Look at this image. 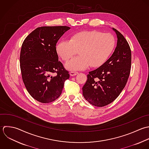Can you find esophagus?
<instances>
[{"mask_svg":"<svg viewBox=\"0 0 149 149\" xmlns=\"http://www.w3.org/2000/svg\"><path fill=\"white\" fill-rule=\"evenodd\" d=\"M78 74V72H77V71H71L70 73L71 76H75V75H77Z\"/></svg>","mask_w":149,"mask_h":149,"instance_id":"esophagus-1","label":"esophagus"}]
</instances>
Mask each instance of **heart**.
I'll list each match as a JSON object with an SVG mask.
<instances>
[{
  "label": "heart",
  "instance_id": "heart-1",
  "mask_svg": "<svg viewBox=\"0 0 149 149\" xmlns=\"http://www.w3.org/2000/svg\"><path fill=\"white\" fill-rule=\"evenodd\" d=\"M116 46V39L110 33L97 31H82L71 37L70 40H63L56 46L60 57L65 61L75 56L78 51L80 56L65 63L70 71L82 70L90 65L99 67L110 56Z\"/></svg>",
  "mask_w": 149,
  "mask_h": 149
}]
</instances>
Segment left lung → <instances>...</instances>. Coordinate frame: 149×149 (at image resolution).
<instances>
[{
    "label": "left lung",
    "mask_w": 149,
    "mask_h": 149,
    "mask_svg": "<svg viewBox=\"0 0 149 149\" xmlns=\"http://www.w3.org/2000/svg\"><path fill=\"white\" fill-rule=\"evenodd\" d=\"M117 46L111 56L100 67L90 71L82 88L84 98L97 107L113 102L120 95L129 78L131 50L124 36L116 29Z\"/></svg>",
    "instance_id": "obj_1"
}]
</instances>
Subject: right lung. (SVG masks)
<instances>
[{"label":"right lung","mask_w":149,"mask_h":149,"mask_svg":"<svg viewBox=\"0 0 149 149\" xmlns=\"http://www.w3.org/2000/svg\"><path fill=\"white\" fill-rule=\"evenodd\" d=\"M70 27H39L24 40L20 53L22 78L29 95L36 100L48 103L60 97L68 72L58 61L56 43ZM56 75L53 76L52 74Z\"/></svg>","instance_id":"obj_1"}]
</instances>
